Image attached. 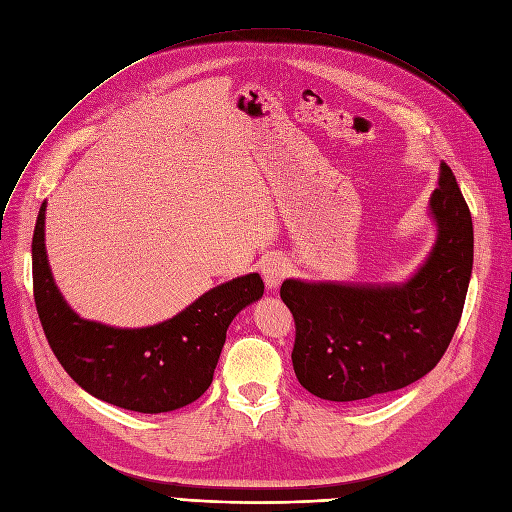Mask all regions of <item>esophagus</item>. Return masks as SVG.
I'll use <instances>...</instances> for the list:
<instances>
[{"instance_id": "esophagus-1", "label": "esophagus", "mask_w": 512, "mask_h": 512, "mask_svg": "<svg viewBox=\"0 0 512 512\" xmlns=\"http://www.w3.org/2000/svg\"><path fill=\"white\" fill-rule=\"evenodd\" d=\"M260 273H262V277H265L267 288L275 290V288H280L284 277L290 273V262L282 256H271L267 260H262Z\"/></svg>"}]
</instances>
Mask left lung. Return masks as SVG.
Returning a JSON list of instances; mask_svg holds the SVG:
<instances>
[{
  "instance_id": "obj_1",
  "label": "left lung",
  "mask_w": 512,
  "mask_h": 512,
  "mask_svg": "<svg viewBox=\"0 0 512 512\" xmlns=\"http://www.w3.org/2000/svg\"><path fill=\"white\" fill-rule=\"evenodd\" d=\"M436 241L404 282H309L288 277L292 365L303 389L329 401L378 397L421 380L455 335L474 262L472 215L451 166L429 196Z\"/></svg>"
}]
</instances>
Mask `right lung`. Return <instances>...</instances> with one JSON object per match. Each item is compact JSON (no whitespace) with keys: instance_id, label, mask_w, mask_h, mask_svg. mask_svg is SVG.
Returning a JSON list of instances; mask_svg holds the SVG:
<instances>
[{"instance_id":"right-lung-1","label":"right lung","mask_w":512,"mask_h":512,"mask_svg":"<svg viewBox=\"0 0 512 512\" xmlns=\"http://www.w3.org/2000/svg\"><path fill=\"white\" fill-rule=\"evenodd\" d=\"M44 220L46 200L32 241L34 299L44 335L68 376L106 404L143 414L173 412L203 395L230 322L265 292L262 277H235L149 327H111L76 314L57 288L46 256Z\"/></svg>"}]
</instances>
